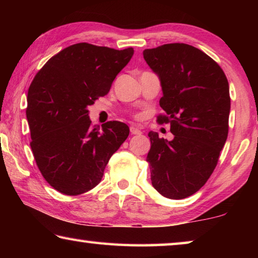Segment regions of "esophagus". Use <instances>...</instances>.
Wrapping results in <instances>:
<instances>
[{"label":"esophagus","mask_w":258,"mask_h":258,"mask_svg":"<svg viewBox=\"0 0 258 258\" xmlns=\"http://www.w3.org/2000/svg\"><path fill=\"white\" fill-rule=\"evenodd\" d=\"M130 131H131V133L134 134V135H139V134H141V133H142V132H141V130L138 128V127H135V126H131V127H130Z\"/></svg>","instance_id":"34e87169"}]
</instances>
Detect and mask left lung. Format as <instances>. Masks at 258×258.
<instances>
[{
	"label": "left lung",
	"instance_id": "1",
	"mask_svg": "<svg viewBox=\"0 0 258 258\" xmlns=\"http://www.w3.org/2000/svg\"><path fill=\"white\" fill-rule=\"evenodd\" d=\"M148 66L160 80L159 104L171 123L172 141L150 131L147 156L151 183L169 199L197 192L215 169L229 132L230 92L224 72L211 56L184 43L143 51Z\"/></svg>",
	"mask_w": 258,
	"mask_h": 258
}]
</instances>
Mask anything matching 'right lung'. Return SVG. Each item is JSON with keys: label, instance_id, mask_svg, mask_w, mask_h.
Listing matches in <instances>:
<instances>
[{"label": "right lung", "instance_id": "1", "mask_svg": "<svg viewBox=\"0 0 258 258\" xmlns=\"http://www.w3.org/2000/svg\"><path fill=\"white\" fill-rule=\"evenodd\" d=\"M132 47L115 50L77 43L42 67L29 86L30 148L43 177L67 196L97 186L110 157L130 134L121 121L91 126L87 107L106 95L133 56Z\"/></svg>", "mask_w": 258, "mask_h": 258}]
</instances>
